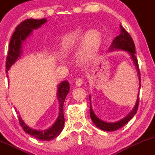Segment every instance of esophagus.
Wrapping results in <instances>:
<instances>
[{
	"label": "esophagus",
	"instance_id": "esophagus-1",
	"mask_svg": "<svg viewBox=\"0 0 155 155\" xmlns=\"http://www.w3.org/2000/svg\"><path fill=\"white\" fill-rule=\"evenodd\" d=\"M83 83V80L82 79V78H78L77 79L75 80V85H76V86H82Z\"/></svg>",
	"mask_w": 155,
	"mask_h": 155
}]
</instances>
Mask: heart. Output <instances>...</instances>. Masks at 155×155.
Instances as JSON below:
<instances>
[{"label": "heart", "mask_w": 155, "mask_h": 155, "mask_svg": "<svg viewBox=\"0 0 155 155\" xmlns=\"http://www.w3.org/2000/svg\"><path fill=\"white\" fill-rule=\"evenodd\" d=\"M102 35L95 29H91L84 34L78 28L64 34L59 39V47L61 54L64 56L72 54L81 43L80 58L83 62H87L93 58L100 48Z\"/></svg>", "instance_id": "b5f03b06"}]
</instances>
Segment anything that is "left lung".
<instances>
[{"label":"left lung","instance_id":"left-lung-1","mask_svg":"<svg viewBox=\"0 0 155 155\" xmlns=\"http://www.w3.org/2000/svg\"><path fill=\"white\" fill-rule=\"evenodd\" d=\"M120 28H121V33L118 36L114 39V41H113L112 45H110V50L114 49H121L127 50V51L129 52L130 56H131L132 60H133V63L135 64V67H136L137 70H138V74L139 78V88H140V70H139V66L138 63V59H137L136 56H135V44H134V41L133 39H132L131 36L130 35L129 33L127 32L124 28L122 27L121 25H120ZM89 100L91 101V97L89 96ZM138 105H139V94L138 96V98H137V102L136 105H135V107L132 111L131 113L128 115L127 117H125L124 119L121 120V121H118V122L116 123H107L105 122V121H102L100 119L97 117L96 115L94 114V111L92 110L91 106H90V116H91V119L93 122L94 123L95 125L100 129L104 130V131H114V130H116L119 128L124 127L127 123H128V121L131 120L132 118L133 117L134 115L136 114L137 110H138Z\"/></svg>","mask_w":155,"mask_h":155}]
</instances>
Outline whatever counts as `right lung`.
<instances>
[{"label":"right lung","mask_w":155,"mask_h":155,"mask_svg":"<svg viewBox=\"0 0 155 155\" xmlns=\"http://www.w3.org/2000/svg\"><path fill=\"white\" fill-rule=\"evenodd\" d=\"M46 21L47 20L45 18L41 19V20L27 19L17 26L9 42V49H8V53L6 61V72L8 73V70L11 67V66L15 64V62L18 59V57L20 55L22 44L26 38L30 35L33 29L40 27L41 25L45 23ZM69 91V84L67 81H63L58 85L57 95H58L59 100V115L55 124L50 129L45 130V131H39V130L31 129L24 123L21 117L19 116L20 124L21 125L24 131L40 140L48 141V140H52L58 136L64 128V102Z\"/></svg>","instance_id":"1"}]
</instances>
